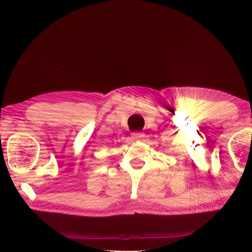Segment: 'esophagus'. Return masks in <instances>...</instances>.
<instances>
[{
    "label": "esophagus",
    "instance_id": "34e87169",
    "mask_svg": "<svg viewBox=\"0 0 252 252\" xmlns=\"http://www.w3.org/2000/svg\"><path fill=\"white\" fill-rule=\"evenodd\" d=\"M132 137L135 141H141L144 137V134L141 132H134V133H132Z\"/></svg>",
    "mask_w": 252,
    "mask_h": 252
}]
</instances>
